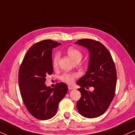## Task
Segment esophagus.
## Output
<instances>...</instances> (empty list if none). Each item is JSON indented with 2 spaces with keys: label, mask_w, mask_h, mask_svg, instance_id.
Returning a JSON list of instances; mask_svg holds the SVG:
<instances>
[{
  "label": "esophagus",
  "mask_w": 135,
  "mask_h": 135,
  "mask_svg": "<svg viewBox=\"0 0 135 135\" xmlns=\"http://www.w3.org/2000/svg\"><path fill=\"white\" fill-rule=\"evenodd\" d=\"M68 89H69V90H74V88L73 86H68Z\"/></svg>",
  "instance_id": "1"
}]
</instances>
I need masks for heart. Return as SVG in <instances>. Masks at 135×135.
I'll return each instance as SVG.
<instances>
[{
	"label": "heart",
	"instance_id": "1",
	"mask_svg": "<svg viewBox=\"0 0 135 135\" xmlns=\"http://www.w3.org/2000/svg\"><path fill=\"white\" fill-rule=\"evenodd\" d=\"M68 54L69 55V56L73 59L74 61H77L81 60V59L82 58V53H81L80 50H79L78 49H74V48H69L67 50ZM60 58V54L59 53H55L54 57L53 58V66L55 68H56L58 66V62ZM78 76V75L75 73H64L62 75V76L61 77V80L63 82L67 83V84H73L74 80L75 78Z\"/></svg>",
	"mask_w": 135,
	"mask_h": 135
}]
</instances>
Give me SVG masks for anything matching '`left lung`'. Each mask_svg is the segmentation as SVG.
<instances>
[{
  "label": "left lung",
  "mask_w": 135,
  "mask_h": 135,
  "mask_svg": "<svg viewBox=\"0 0 135 135\" xmlns=\"http://www.w3.org/2000/svg\"><path fill=\"white\" fill-rule=\"evenodd\" d=\"M74 44L83 46L89 51V62L85 74L77 81L81 97L77 102L79 114L86 118H96L104 113L115 95L117 73L111 55L104 45L88 38ZM90 86L93 91L86 90Z\"/></svg>",
  "instance_id": "left-lung-1"
}]
</instances>
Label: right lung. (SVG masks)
<instances>
[{"mask_svg":"<svg viewBox=\"0 0 135 135\" xmlns=\"http://www.w3.org/2000/svg\"><path fill=\"white\" fill-rule=\"evenodd\" d=\"M60 43L47 39L33 45L20 66L18 83L26 108L33 117L45 120L56 115L59 103L68 91L67 85L56 84L54 88L45 84L53 72L52 50Z\"/></svg>","mask_w":135,"mask_h":135,"instance_id":"obj_1","label":"right lung"}]
</instances>
